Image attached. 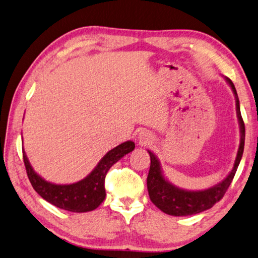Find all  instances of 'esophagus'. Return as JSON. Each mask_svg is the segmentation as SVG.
<instances>
[{"label": "esophagus", "mask_w": 258, "mask_h": 258, "mask_svg": "<svg viewBox=\"0 0 258 258\" xmlns=\"http://www.w3.org/2000/svg\"><path fill=\"white\" fill-rule=\"evenodd\" d=\"M151 138L149 137V134L148 133H140V140H142V142L144 143V144H147L148 142H150L151 141V140H150Z\"/></svg>", "instance_id": "obj_1"}]
</instances>
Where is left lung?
Returning <instances> with one entry per match:
<instances>
[{
  "mask_svg": "<svg viewBox=\"0 0 258 258\" xmlns=\"http://www.w3.org/2000/svg\"><path fill=\"white\" fill-rule=\"evenodd\" d=\"M224 79L231 87L236 98L237 117L240 127V144L238 148L235 165H233L232 170L229 172V175L219 184L203 190H187L172 185L170 181L166 179L161 169L160 161L158 160L156 154L148 150L150 159H151V165H150L147 179L150 200L158 209H160L162 212L167 214L174 215V217H186V215L198 214L211 209L223 198L224 193L227 191L233 177H235L237 168L239 166L242 157L243 147H245V124H243L240 114L239 98H238L236 88L230 79L227 77Z\"/></svg>",
  "mask_w": 258,
  "mask_h": 258,
  "instance_id": "8db88e82",
  "label": "left lung"
}]
</instances>
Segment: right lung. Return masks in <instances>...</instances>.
I'll return each mask as SVG.
<instances>
[{"label": "right lung", "mask_w": 258, "mask_h": 258, "mask_svg": "<svg viewBox=\"0 0 258 258\" xmlns=\"http://www.w3.org/2000/svg\"><path fill=\"white\" fill-rule=\"evenodd\" d=\"M135 148L133 141H126L107 152L98 162L95 169L83 179L73 184H53L45 180L32 169L28 157L22 150L27 175L34 189L50 204L70 212H89L97 209L106 198L105 178L110 167L125 154L132 152Z\"/></svg>", "instance_id": "1"}]
</instances>
